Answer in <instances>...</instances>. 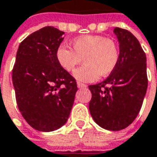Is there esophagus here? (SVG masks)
Returning a JSON list of instances; mask_svg holds the SVG:
<instances>
[{"mask_svg":"<svg viewBox=\"0 0 157 157\" xmlns=\"http://www.w3.org/2000/svg\"><path fill=\"white\" fill-rule=\"evenodd\" d=\"M77 87H78L79 89H82V88H86L87 85L84 84V83H82V82H77Z\"/></svg>","mask_w":157,"mask_h":157,"instance_id":"34e87169","label":"esophagus"}]
</instances>
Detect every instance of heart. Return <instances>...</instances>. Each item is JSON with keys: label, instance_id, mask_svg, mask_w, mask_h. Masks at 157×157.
<instances>
[{"label": "heart", "instance_id": "heart-1", "mask_svg": "<svg viewBox=\"0 0 157 157\" xmlns=\"http://www.w3.org/2000/svg\"><path fill=\"white\" fill-rule=\"evenodd\" d=\"M73 49L59 46L56 59L66 71H73L84 61V65L74 72L75 78L81 82H94L107 76L115 69L119 61V49L115 42L98 35H83L72 41Z\"/></svg>", "mask_w": 157, "mask_h": 157}]
</instances>
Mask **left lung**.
<instances>
[{
  "label": "left lung",
  "mask_w": 157,
  "mask_h": 157,
  "mask_svg": "<svg viewBox=\"0 0 157 157\" xmlns=\"http://www.w3.org/2000/svg\"><path fill=\"white\" fill-rule=\"evenodd\" d=\"M113 33L119 44V61L104 82L89 86V108L99 126L119 131L132 124L142 105L147 88V58L130 31L116 27Z\"/></svg>",
  "instance_id": "obj_1"
}]
</instances>
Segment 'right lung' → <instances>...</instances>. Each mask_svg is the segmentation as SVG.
<instances>
[{
	"label": "right lung",
	"instance_id": "add662e5",
	"mask_svg": "<svg viewBox=\"0 0 157 157\" xmlns=\"http://www.w3.org/2000/svg\"><path fill=\"white\" fill-rule=\"evenodd\" d=\"M64 33L52 26L31 33L19 45L12 71L19 111L41 132L65 125L78 90L75 78L56 59Z\"/></svg>",
	"mask_w": 157,
	"mask_h": 157
}]
</instances>
